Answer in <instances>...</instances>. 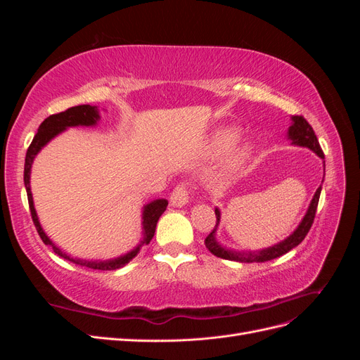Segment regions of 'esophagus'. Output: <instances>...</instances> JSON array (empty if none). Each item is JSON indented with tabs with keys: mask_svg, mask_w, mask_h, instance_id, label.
<instances>
[{
	"mask_svg": "<svg viewBox=\"0 0 360 360\" xmlns=\"http://www.w3.org/2000/svg\"><path fill=\"white\" fill-rule=\"evenodd\" d=\"M171 205L174 207H183L184 204H188L189 201V191H188V186L184 183H180L177 184V188L172 191L171 193Z\"/></svg>",
	"mask_w": 360,
	"mask_h": 360,
	"instance_id": "esophagus-1",
	"label": "esophagus"
}]
</instances>
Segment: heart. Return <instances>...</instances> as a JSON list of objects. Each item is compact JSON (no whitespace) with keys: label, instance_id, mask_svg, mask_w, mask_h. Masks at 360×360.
<instances>
[{"label":"heart","instance_id":"heart-1","mask_svg":"<svg viewBox=\"0 0 360 360\" xmlns=\"http://www.w3.org/2000/svg\"><path fill=\"white\" fill-rule=\"evenodd\" d=\"M234 139H236V132H234V130H224V132H221L219 135L216 136L214 144H216V147L225 148V147L230 146ZM249 153H250V150L248 147H243V148L238 150L237 155L233 159V167L234 168L242 167V163L249 158Z\"/></svg>","mask_w":360,"mask_h":360}]
</instances>
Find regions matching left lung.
Listing matches in <instances>:
<instances>
[{"mask_svg":"<svg viewBox=\"0 0 360 360\" xmlns=\"http://www.w3.org/2000/svg\"><path fill=\"white\" fill-rule=\"evenodd\" d=\"M291 120H292V124L288 129V138L292 141V144L300 146V147H308L309 150L314 151V153H317L321 159H324V153L320 147L317 135H315L311 124L302 115H292ZM320 193H321V186L317 189V192H315L314 198L309 204V209L307 214H304L302 222L299 224V226L296 228V231H294L290 237H287L285 240H282L278 245H274L270 248H266L263 250H258V252H236V250L226 249L217 243L216 230H217V225L221 222V212L219 209H214L216 225L213 228V231L205 237V242H204L205 248L216 257L224 258V259H231V261H240V263H254V261L255 263H264V261H270L284 255L292 248L300 245L303 242V238L309 233L314 217H315V212H317Z\"/></svg>","mask_w":360,"mask_h":360,"instance_id":"1","label":"left lung"}]
</instances>
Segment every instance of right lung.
<instances>
[{
  "instance_id": "add662e5",
  "label": "right lung",
  "mask_w": 360,
  "mask_h": 360,
  "mask_svg": "<svg viewBox=\"0 0 360 360\" xmlns=\"http://www.w3.org/2000/svg\"><path fill=\"white\" fill-rule=\"evenodd\" d=\"M99 111H97V106H91V105H79V106H72L69 110H66L64 112L60 114H53L49 115L45 122H43L39 126V130L36 136L32 138V143L30 144L28 150H27V156H25V168H24V183H25V189H27V197H28V204H30V212H31V217L32 222L36 225V230L40 236V238L43 240V243L51 246L53 249V252L58 254L60 257H63L64 259H69L72 263L78 264V266H84V267H90V269H96V270H115L126 266L130 259L134 257H136V254L139 252V248L143 245H148L151 238L155 236L156 231V224L159 221V217L162 216V213L167 210L168 201L167 200H155L151 201L150 204H147L144 207L143 212V230H144V237L141 243L134 249L130 250L129 254L118 257L114 259H108V261H86V259H78L73 258L68 254L61 252V250L51 242V238L43 231V228L39 222V217L34 209V202H32V195H31V188H30V174H31V165L32 160H34L36 155L41 150V147H45L49 141L57 136L58 134H61L63 130H66L68 127H73V126H94L97 122H99Z\"/></svg>"
}]
</instances>
